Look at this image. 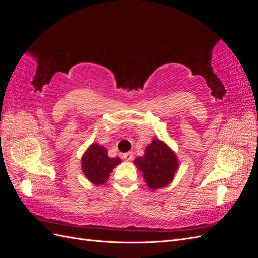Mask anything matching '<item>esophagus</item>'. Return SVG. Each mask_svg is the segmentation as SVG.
<instances>
[{"instance_id": "esophagus-1", "label": "esophagus", "mask_w": 258, "mask_h": 258, "mask_svg": "<svg viewBox=\"0 0 258 258\" xmlns=\"http://www.w3.org/2000/svg\"><path fill=\"white\" fill-rule=\"evenodd\" d=\"M122 158H123L124 160L130 161V160H132V158H134V154H132L131 152L126 153V154H123V155H122Z\"/></svg>"}]
</instances>
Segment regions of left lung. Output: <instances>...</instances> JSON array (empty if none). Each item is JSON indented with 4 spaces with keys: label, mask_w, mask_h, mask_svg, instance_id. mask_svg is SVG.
I'll return each instance as SVG.
<instances>
[{
    "label": "left lung",
    "mask_w": 258,
    "mask_h": 258,
    "mask_svg": "<svg viewBox=\"0 0 258 258\" xmlns=\"http://www.w3.org/2000/svg\"><path fill=\"white\" fill-rule=\"evenodd\" d=\"M134 162L142 172L148 188L153 190L162 188L172 182L178 168L175 153L158 139H154L146 146L142 157L136 158Z\"/></svg>",
    "instance_id": "8db88e82"
}]
</instances>
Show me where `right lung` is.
Here are the masks:
<instances>
[{"label":"right lung","instance_id":"right-lung-1","mask_svg":"<svg viewBox=\"0 0 258 258\" xmlns=\"http://www.w3.org/2000/svg\"><path fill=\"white\" fill-rule=\"evenodd\" d=\"M120 162L119 157H108L104 146L92 143L83 155L82 169L88 181L95 185H102L110 177L113 169Z\"/></svg>","mask_w":258,"mask_h":258}]
</instances>
